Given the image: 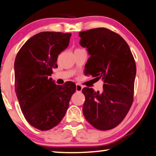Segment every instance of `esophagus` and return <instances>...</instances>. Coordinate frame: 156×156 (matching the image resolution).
I'll return each instance as SVG.
<instances>
[{"label":"esophagus","mask_w":156,"mask_h":156,"mask_svg":"<svg viewBox=\"0 0 156 156\" xmlns=\"http://www.w3.org/2000/svg\"><path fill=\"white\" fill-rule=\"evenodd\" d=\"M83 89V86L80 84H76V91L77 92H81Z\"/></svg>","instance_id":"34e87169"}]
</instances>
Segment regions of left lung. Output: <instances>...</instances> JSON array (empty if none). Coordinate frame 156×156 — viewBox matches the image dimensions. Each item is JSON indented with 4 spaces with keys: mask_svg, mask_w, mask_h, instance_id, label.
Segmentation results:
<instances>
[{
    "mask_svg": "<svg viewBox=\"0 0 156 156\" xmlns=\"http://www.w3.org/2000/svg\"><path fill=\"white\" fill-rule=\"evenodd\" d=\"M79 36L80 45L86 48L90 55L85 69L86 74L104 82L101 93L93 88L83 89L86 97L83 113L97 129H112L125 118L133 101L134 58L126 41L109 29H90L80 32Z\"/></svg>",
    "mask_w": 156,
    "mask_h": 156,
    "instance_id": "obj_1",
    "label": "left lung"
}]
</instances>
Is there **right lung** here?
<instances>
[{
    "label": "right lung",
    "mask_w": 156,
    "mask_h": 156,
    "mask_svg": "<svg viewBox=\"0 0 156 156\" xmlns=\"http://www.w3.org/2000/svg\"><path fill=\"white\" fill-rule=\"evenodd\" d=\"M71 33L41 32L20 48L14 63L15 90L24 117L41 130L56 126L66 115L76 84L55 83L50 76L58 56L67 48Z\"/></svg>",
    "instance_id": "1"
}]
</instances>
